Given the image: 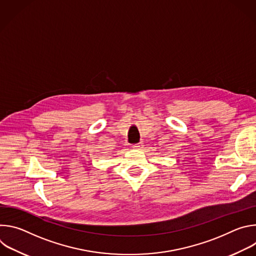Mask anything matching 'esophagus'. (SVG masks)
Segmentation results:
<instances>
[{
    "label": "esophagus",
    "instance_id": "obj_1",
    "mask_svg": "<svg viewBox=\"0 0 256 256\" xmlns=\"http://www.w3.org/2000/svg\"><path fill=\"white\" fill-rule=\"evenodd\" d=\"M142 144L140 142V144H132V149H134V150H138V149H140V148H142Z\"/></svg>",
    "mask_w": 256,
    "mask_h": 256
}]
</instances>
